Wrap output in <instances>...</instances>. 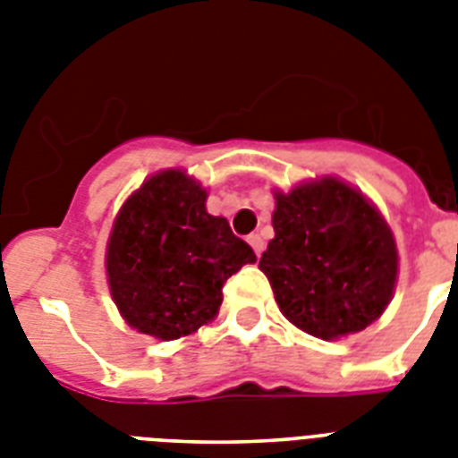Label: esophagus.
I'll return each mask as SVG.
<instances>
[{"label":"esophagus","instance_id":"34e87169","mask_svg":"<svg viewBox=\"0 0 458 458\" xmlns=\"http://www.w3.org/2000/svg\"><path fill=\"white\" fill-rule=\"evenodd\" d=\"M247 242L251 244V250H254V254L257 257H261L264 254V240H261V235H250V240Z\"/></svg>","mask_w":458,"mask_h":458}]
</instances>
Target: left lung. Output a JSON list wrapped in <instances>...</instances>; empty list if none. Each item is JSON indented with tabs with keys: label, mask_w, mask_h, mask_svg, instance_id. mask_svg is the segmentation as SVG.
<instances>
[{
	"label": "left lung",
	"mask_w": 458,
	"mask_h": 458,
	"mask_svg": "<svg viewBox=\"0 0 458 458\" xmlns=\"http://www.w3.org/2000/svg\"><path fill=\"white\" fill-rule=\"evenodd\" d=\"M276 237L259 268L280 311L318 340L376 323L392 301L399 251L373 201L337 175L273 190Z\"/></svg>",
	"instance_id": "left-lung-1"
}]
</instances>
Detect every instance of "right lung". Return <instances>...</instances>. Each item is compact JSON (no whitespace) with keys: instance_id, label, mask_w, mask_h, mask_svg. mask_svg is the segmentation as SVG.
Masks as SVG:
<instances>
[{"instance_id":"obj_1","label":"right lung","mask_w":458,"mask_h":458,"mask_svg":"<svg viewBox=\"0 0 458 458\" xmlns=\"http://www.w3.org/2000/svg\"><path fill=\"white\" fill-rule=\"evenodd\" d=\"M208 192L182 168H165L123 201L106 242V283L118 313L154 340H180L218 316L223 283L257 257Z\"/></svg>"}]
</instances>
